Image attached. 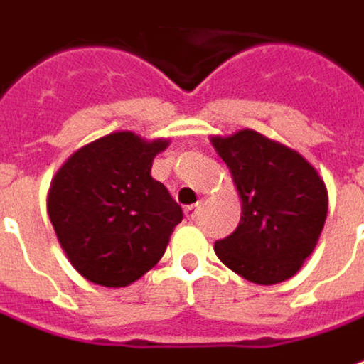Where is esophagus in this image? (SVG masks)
<instances>
[{
    "label": "esophagus",
    "instance_id": "obj_1",
    "mask_svg": "<svg viewBox=\"0 0 364 364\" xmlns=\"http://www.w3.org/2000/svg\"><path fill=\"white\" fill-rule=\"evenodd\" d=\"M198 213H200V203L190 204V206L184 208V215H186V218H190V220H194V218L198 217Z\"/></svg>",
    "mask_w": 364,
    "mask_h": 364
}]
</instances>
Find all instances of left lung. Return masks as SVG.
<instances>
[{
    "instance_id": "left-lung-1",
    "label": "left lung",
    "mask_w": 364,
    "mask_h": 364,
    "mask_svg": "<svg viewBox=\"0 0 364 364\" xmlns=\"http://www.w3.org/2000/svg\"><path fill=\"white\" fill-rule=\"evenodd\" d=\"M241 198V223L215 243L217 257L247 282L273 286L300 272L328 213V190L300 151L241 129L213 135Z\"/></svg>"
}]
</instances>
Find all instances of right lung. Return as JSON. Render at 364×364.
Segmentation results:
<instances>
[{"mask_svg": "<svg viewBox=\"0 0 364 364\" xmlns=\"http://www.w3.org/2000/svg\"><path fill=\"white\" fill-rule=\"evenodd\" d=\"M170 146L115 132L77 149L52 178L48 217L70 265L97 286L125 287L164 255L180 204L151 178Z\"/></svg>", "mask_w": 364, "mask_h": 364, "instance_id": "1", "label": "right lung"}]
</instances>
